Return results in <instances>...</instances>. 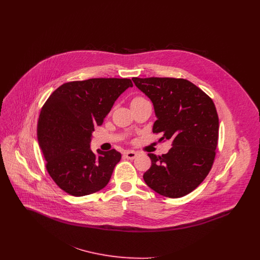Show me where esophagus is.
<instances>
[{
    "label": "esophagus",
    "instance_id": "esophagus-1",
    "mask_svg": "<svg viewBox=\"0 0 260 260\" xmlns=\"http://www.w3.org/2000/svg\"><path fill=\"white\" fill-rule=\"evenodd\" d=\"M137 156V153L135 151H125L124 152V157L128 160H134Z\"/></svg>",
    "mask_w": 260,
    "mask_h": 260
}]
</instances>
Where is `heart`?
<instances>
[{
  "mask_svg": "<svg viewBox=\"0 0 260 260\" xmlns=\"http://www.w3.org/2000/svg\"><path fill=\"white\" fill-rule=\"evenodd\" d=\"M146 99H144V98H142V96H136V98H134V99H132V101H131V106L132 105H135V104H138V103H140V102H143V101H145Z\"/></svg>",
  "mask_w": 260,
  "mask_h": 260,
  "instance_id": "heart-1",
  "label": "heart"
}]
</instances>
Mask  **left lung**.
Segmentation results:
<instances>
[{
    "instance_id": "8db88e82",
    "label": "left lung",
    "mask_w": 260,
    "mask_h": 260,
    "mask_svg": "<svg viewBox=\"0 0 260 260\" xmlns=\"http://www.w3.org/2000/svg\"><path fill=\"white\" fill-rule=\"evenodd\" d=\"M153 102V134L172 140L167 154L149 153L152 165L143 174L155 192L180 198L195 190L210 173L218 141V115L210 96L185 79L133 78Z\"/></svg>"
}]
</instances>
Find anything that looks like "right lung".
Returning a JSON list of instances; mask_svg holds the SVG:
<instances>
[{"label": "right lung", "mask_w": 260, "mask_h": 260, "mask_svg": "<svg viewBox=\"0 0 260 260\" xmlns=\"http://www.w3.org/2000/svg\"><path fill=\"white\" fill-rule=\"evenodd\" d=\"M131 79L94 78L57 87L39 116L37 136L47 171L63 191L75 197L99 192L108 184L121 153L98 150L89 143Z\"/></svg>", "instance_id": "right-lung-1"}]
</instances>
